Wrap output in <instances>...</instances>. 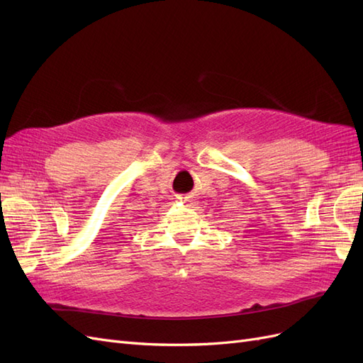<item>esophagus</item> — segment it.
<instances>
[{
    "label": "esophagus",
    "instance_id": "34e87169",
    "mask_svg": "<svg viewBox=\"0 0 363 363\" xmlns=\"http://www.w3.org/2000/svg\"><path fill=\"white\" fill-rule=\"evenodd\" d=\"M177 199L182 203H191L192 201V195H180V196H177Z\"/></svg>",
    "mask_w": 363,
    "mask_h": 363
}]
</instances>
